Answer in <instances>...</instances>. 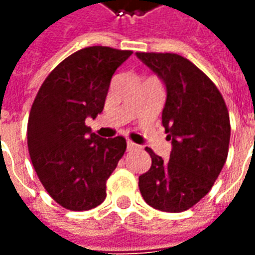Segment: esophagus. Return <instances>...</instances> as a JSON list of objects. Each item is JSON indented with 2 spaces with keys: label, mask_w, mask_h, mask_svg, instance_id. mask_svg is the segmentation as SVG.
I'll return each mask as SVG.
<instances>
[{
  "label": "esophagus",
  "mask_w": 255,
  "mask_h": 255,
  "mask_svg": "<svg viewBox=\"0 0 255 255\" xmlns=\"http://www.w3.org/2000/svg\"><path fill=\"white\" fill-rule=\"evenodd\" d=\"M137 145L134 144L133 141H130V140H128V150H133V148H136Z\"/></svg>",
  "instance_id": "esophagus-1"
}]
</instances>
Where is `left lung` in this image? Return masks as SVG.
<instances>
[{"label":"left lung","mask_w":255,"mask_h":255,"mask_svg":"<svg viewBox=\"0 0 255 255\" xmlns=\"http://www.w3.org/2000/svg\"><path fill=\"white\" fill-rule=\"evenodd\" d=\"M166 86L162 125L172 141L169 161L151 148V168L140 175L144 201L164 212L197 204L224 168L231 140L225 100L212 80L187 58L172 52H136Z\"/></svg>","instance_id":"obj_1"}]
</instances>
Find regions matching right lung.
<instances>
[{"label": "right lung", "mask_w": 255, "mask_h": 255, "mask_svg": "<svg viewBox=\"0 0 255 255\" xmlns=\"http://www.w3.org/2000/svg\"><path fill=\"white\" fill-rule=\"evenodd\" d=\"M129 50L94 45L73 52L41 84L27 122V148L44 189L71 211L96 208L126 151L122 136L103 138L86 125L104 110L111 79Z\"/></svg>", "instance_id": "1"}]
</instances>
